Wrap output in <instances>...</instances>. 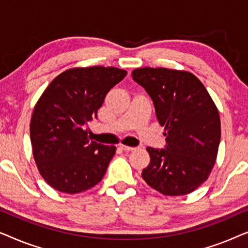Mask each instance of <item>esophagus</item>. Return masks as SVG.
Returning a JSON list of instances; mask_svg holds the SVG:
<instances>
[{
  "mask_svg": "<svg viewBox=\"0 0 248 248\" xmlns=\"http://www.w3.org/2000/svg\"><path fill=\"white\" fill-rule=\"evenodd\" d=\"M120 148H121L123 151H126V152L133 151L134 149H135V148H133V147H128V145H124V144H121Z\"/></svg>",
  "mask_w": 248,
  "mask_h": 248,
  "instance_id": "34e87169",
  "label": "esophagus"
}]
</instances>
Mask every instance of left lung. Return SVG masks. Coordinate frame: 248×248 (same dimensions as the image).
<instances>
[{
  "instance_id": "obj_1",
  "label": "left lung",
  "mask_w": 248,
  "mask_h": 248,
  "mask_svg": "<svg viewBox=\"0 0 248 248\" xmlns=\"http://www.w3.org/2000/svg\"><path fill=\"white\" fill-rule=\"evenodd\" d=\"M154 101L165 126L164 149L148 147L150 164L142 178L164 195L188 194L208 179L221 137L219 111L194 74L165 67H141L132 72Z\"/></svg>"
}]
</instances>
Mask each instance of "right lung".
Segmentation results:
<instances>
[{"instance_id":"right-lung-1","label":"right lung","mask_w":248,"mask_h":248,"mask_svg":"<svg viewBox=\"0 0 248 248\" xmlns=\"http://www.w3.org/2000/svg\"><path fill=\"white\" fill-rule=\"evenodd\" d=\"M126 71L117 67H74L57 76L37 101L30 141L37 168L56 191L76 194L98 184L116 152L115 145L89 141L84 125Z\"/></svg>"}]
</instances>
